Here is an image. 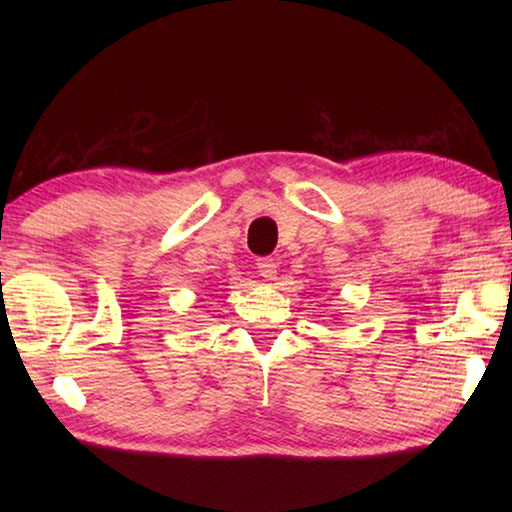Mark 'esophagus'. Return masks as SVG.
<instances>
[{
  "label": "esophagus",
  "mask_w": 512,
  "mask_h": 512,
  "mask_svg": "<svg viewBox=\"0 0 512 512\" xmlns=\"http://www.w3.org/2000/svg\"><path fill=\"white\" fill-rule=\"evenodd\" d=\"M257 268H259V275L266 277V280H273V277L277 275V262L273 257H259Z\"/></svg>",
  "instance_id": "esophagus-1"
}]
</instances>
